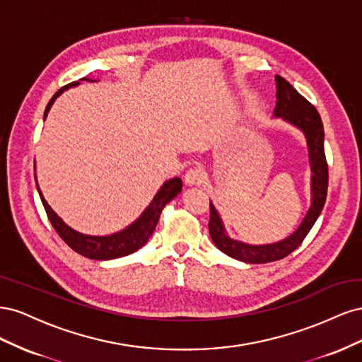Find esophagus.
Segmentation results:
<instances>
[{"label": "esophagus", "instance_id": "esophagus-1", "mask_svg": "<svg viewBox=\"0 0 362 362\" xmlns=\"http://www.w3.org/2000/svg\"><path fill=\"white\" fill-rule=\"evenodd\" d=\"M205 180V172L201 166H194L189 169L184 175V181L187 185H199Z\"/></svg>", "mask_w": 362, "mask_h": 362}]
</instances>
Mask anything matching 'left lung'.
I'll return each instance as SVG.
<instances>
[{
    "label": "left lung",
    "mask_w": 362,
    "mask_h": 362,
    "mask_svg": "<svg viewBox=\"0 0 362 362\" xmlns=\"http://www.w3.org/2000/svg\"><path fill=\"white\" fill-rule=\"evenodd\" d=\"M276 107L275 116L282 117L286 122L298 127L306 137L310 154L311 166V206L300 226L296 231L281 240L278 243L272 245H247L243 242L229 238L225 226L221 221L214 205L210 202V222H208V231H210L211 240L218 250H222L228 257L235 258L250 264H264L286 258L294 249H298L300 243L311 231L317 217L320 216L327 194V163L325 156V131L322 117L315 107L306 101L305 98L294 89V87L284 80L282 76L276 75Z\"/></svg>",
    "instance_id": "obj_1"
}]
</instances>
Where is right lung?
<instances>
[{"mask_svg":"<svg viewBox=\"0 0 362 362\" xmlns=\"http://www.w3.org/2000/svg\"><path fill=\"white\" fill-rule=\"evenodd\" d=\"M81 80H86V78H81ZM76 84H78V81H74L68 86L62 87V89L51 98V101L45 108V113H43V119L47 117L49 108L54 104V101L57 100V96L64 90H68L69 87ZM181 189H182V181L180 178H172L166 181L161 185V189L157 192L154 199H152V202L146 206V210L140 214V217L136 222H133L129 226H127L125 229H122V231H119L116 234L100 237V235L81 234L64 223L48 205V202L45 201V198H43V194L37 185V192L42 199V204L45 206L47 216L54 229H56V233L60 235V238L64 243L76 252V254L90 259H115V258L129 255L133 254V252L139 250L148 242L152 233H154L163 208L181 192Z\"/></svg>","mask_w":362,"mask_h":362,"instance_id":"obj_1","label":"right lung"}]
</instances>
